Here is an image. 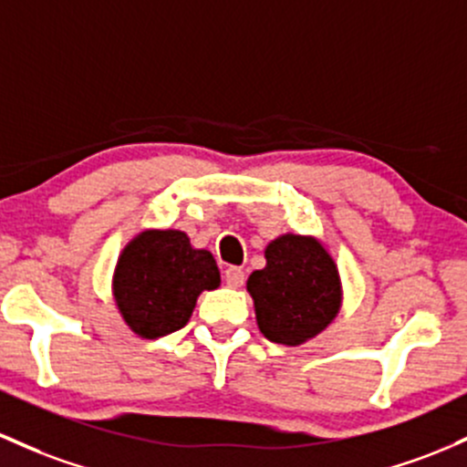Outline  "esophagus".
I'll return each instance as SVG.
<instances>
[{
    "label": "esophagus",
    "instance_id": "obj_1",
    "mask_svg": "<svg viewBox=\"0 0 467 467\" xmlns=\"http://www.w3.org/2000/svg\"><path fill=\"white\" fill-rule=\"evenodd\" d=\"M223 279H225V284L233 285V288H242L244 281H245V275L242 268H237V265H230V268L223 270Z\"/></svg>",
    "mask_w": 467,
    "mask_h": 467
}]
</instances>
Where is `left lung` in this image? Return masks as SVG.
<instances>
[{
  "instance_id": "1",
  "label": "left lung",
  "mask_w": 467,
  "mask_h": 467,
  "mask_svg": "<svg viewBox=\"0 0 467 467\" xmlns=\"http://www.w3.org/2000/svg\"><path fill=\"white\" fill-rule=\"evenodd\" d=\"M265 268L248 276L261 335L284 346H301L339 315L341 275L327 248L310 234L285 233L264 250Z\"/></svg>"
}]
</instances>
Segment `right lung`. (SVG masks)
I'll return each instance as SVG.
<instances>
[{"mask_svg":"<svg viewBox=\"0 0 467 467\" xmlns=\"http://www.w3.org/2000/svg\"><path fill=\"white\" fill-rule=\"evenodd\" d=\"M222 284L213 253L194 248L182 230H143L121 250L112 270V299L126 326L141 339L179 330L197 296Z\"/></svg>","mask_w":467,"mask_h":467,"instance_id":"1","label":"right lung"}]
</instances>
